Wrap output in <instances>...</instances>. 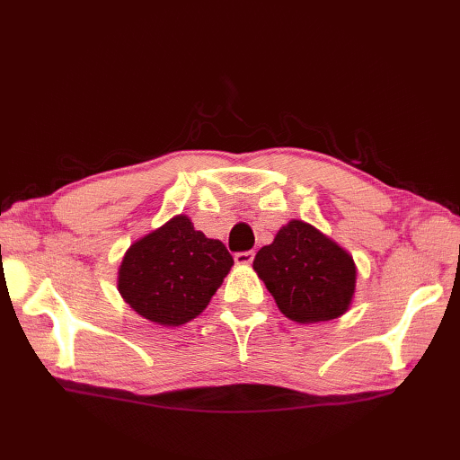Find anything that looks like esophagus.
I'll return each instance as SVG.
<instances>
[{"mask_svg":"<svg viewBox=\"0 0 460 460\" xmlns=\"http://www.w3.org/2000/svg\"><path fill=\"white\" fill-rule=\"evenodd\" d=\"M252 259H255V252H252V251L235 252V262H237V265H251Z\"/></svg>","mask_w":460,"mask_h":460,"instance_id":"34e87169","label":"esophagus"}]
</instances>
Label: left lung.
Listing matches in <instances>:
<instances>
[{"mask_svg": "<svg viewBox=\"0 0 460 460\" xmlns=\"http://www.w3.org/2000/svg\"><path fill=\"white\" fill-rule=\"evenodd\" d=\"M279 310L298 324L338 318L356 290L349 252L312 225L292 219L252 261Z\"/></svg>", "mask_w": 460, "mask_h": 460, "instance_id": "obj_1", "label": "left lung"}]
</instances>
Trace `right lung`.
Listing matches in <instances>:
<instances>
[{
	"instance_id": "add662e5",
	"label": "right lung",
	"mask_w": 460,
	"mask_h": 460,
	"mask_svg": "<svg viewBox=\"0 0 460 460\" xmlns=\"http://www.w3.org/2000/svg\"><path fill=\"white\" fill-rule=\"evenodd\" d=\"M233 267L217 239H208L185 215L126 251L119 269V290L130 308L162 326H181L208 308L215 290Z\"/></svg>"
}]
</instances>
